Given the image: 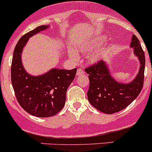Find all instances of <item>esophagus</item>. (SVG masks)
<instances>
[{"label":"esophagus","mask_w":152,"mask_h":152,"mask_svg":"<svg viewBox=\"0 0 152 152\" xmlns=\"http://www.w3.org/2000/svg\"><path fill=\"white\" fill-rule=\"evenodd\" d=\"M85 73V72H84V70H82V69L79 68L77 70V72H76V76H82V74H84Z\"/></svg>","instance_id":"34e87169"}]
</instances>
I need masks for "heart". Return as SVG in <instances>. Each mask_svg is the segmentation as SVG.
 <instances>
[{
    "mask_svg": "<svg viewBox=\"0 0 152 152\" xmlns=\"http://www.w3.org/2000/svg\"><path fill=\"white\" fill-rule=\"evenodd\" d=\"M107 40H108V37H107V36H106V35H102V36L100 37H93L91 38V39H89V40L86 41L84 43L76 45V48L79 52L85 53L93 50V49L102 46V45H104ZM107 50H104V49H99V50H96V51L93 52V53L88 56L87 61H88L89 63L94 65V64L98 63V62H100L102 59H103L104 57L107 55ZM68 56L73 59H77V55L76 54V53H75L73 50H69Z\"/></svg>",
    "mask_w": 152,
    "mask_h": 152,
    "instance_id": "heart-1",
    "label": "heart"
}]
</instances>
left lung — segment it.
Here are the masks:
<instances>
[{
	"mask_svg": "<svg viewBox=\"0 0 152 152\" xmlns=\"http://www.w3.org/2000/svg\"><path fill=\"white\" fill-rule=\"evenodd\" d=\"M134 54L140 62L138 73L129 82H118L112 76L109 64L102 61L85 69L88 73L90 87L87 92L89 102L102 113L113 114L128 107L138 96L143 86L145 54L140 41L134 34L130 43Z\"/></svg>",
	"mask_w": 152,
	"mask_h": 152,
	"instance_id": "1",
	"label": "left lung"
}]
</instances>
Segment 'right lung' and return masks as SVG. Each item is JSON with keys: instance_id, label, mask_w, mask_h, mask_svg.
<instances>
[{"instance_id": "right-lung-1", "label": "right lung", "mask_w": 152, "mask_h": 152, "mask_svg": "<svg viewBox=\"0 0 152 152\" xmlns=\"http://www.w3.org/2000/svg\"><path fill=\"white\" fill-rule=\"evenodd\" d=\"M49 26H38L19 39L14 50L11 67L12 87L18 103L29 114L39 118L51 117L63 108L67 90L76 73V68L53 67L43 74L33 76L24 68L22 53L29 38Z\"/></svg>"}]
</instances>
